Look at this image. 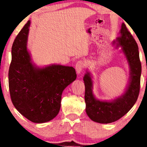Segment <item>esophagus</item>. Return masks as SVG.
<instances>
[{"label": "esophagus", "instance_id": "1", "mask_svg": "<svg viewBox=\"0 0 147 147\" xmlns=\"http://www.w3.org/2000/svg\"><path fill=\"white\" fill-rule=\"evenodd\" d=\"M84 66H85V62L84 61H79L77 62L75 65V69L78 75L81 73V72L82 71Z\"/></svg>", "mask_w": 147, "mask_h": 147}]
</instances>
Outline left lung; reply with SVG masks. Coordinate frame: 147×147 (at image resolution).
<instances>
[{
	"label": "left lung",
	"mask_w": 147,
	"mask_h": 147,
	"mask_svg": "<svg viewBox=\"0 0 147 147\" xmlns=\"http://www.w3.org/2000/svg\"><path fill=\"white\" fill-rule=\"evenodd\" d=\"M119 36L114 40L116 48H120L129 66V79L124 93L110 101L99 100L92 92L93 81L91 73L86 70L84 77L85 85L86 112L90 119L101 124L115 122L131 110L136 104L140 92L142 72L138 46L136 40L122 23Z\"/></svg>",
	"instance_id": "1"
}]
</instances>
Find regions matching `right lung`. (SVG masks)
<instances>
[{
	"mask_svg": "<svg viewBox=\"0 0 147 147\" xmlns=\"http://www.w3.org/2000/svg\"><path fill=\"white\" fill-rule=\"evenodd\" d=\"M29 21L15 38L9 69L10 97L22 115L34 123L54 119L61 108L64 89L77 78L75 68L59 64L38 67L28 50Z\"/></svg>",
	"mask_w": 147,
	"mask_h": 147,
	"instance_id": "1",
	"label": "right lung"
}]
</instances>
